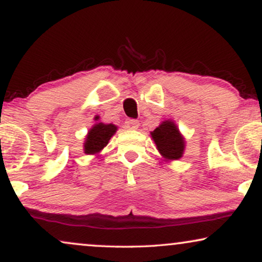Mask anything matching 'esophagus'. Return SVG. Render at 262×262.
I'll use <instances>...</instances> for the list:
<instances>
[{
  "instance_id": "1",
  "label": "esophagus",
  "mask_w": 262,
  "mask_h": 262,
  "mask_svg": "<svg viewBox=\"0 0 262 262\" xmlns=\"http://www.w3.org/2000/svg\"><path fill=\"white\" fill-rule=\"evenodd\" d=\"M139 127V121L136 119H127L125 121V128L127 130H137Z\"/></svg>"
}]
</instances>
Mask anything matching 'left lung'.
<instances>
[{
	"instance_id": "obj_1",
	"label": "left lung",
	"mask_w": 262,
	"mask_h": 262,
	"mask_svg": "<svg viewBox=\"0 0 262 262\" xmlns=\"http://www.w3.org/2000/svg\"><path fill=\"white\" fill-rule=\"evenodd\" d=\"M156 148L164 160L181 159L185 150V139L173 120H164L151 132Z\"/></svg>"
}]
</instances>
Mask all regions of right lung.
<instances>
[{"label": "right lung", "instance_id": "right-lung-1", "mask_svg": "<svg viewBox=\"0 0 262 262\" xmlns=\"http://www.w3.org/2000/svg\"><path fill=\"white\" fill-rule=\"evenodd\" d=\"M98 119V118H96ZM118 127L113 124L96 123L91 130L88 131L84 141V154L94 155L99 154L105 146L108 144L110 139L116 134Z\"/></svg>", "mask_w": 262, "mask_h": 262}]
</instances>
